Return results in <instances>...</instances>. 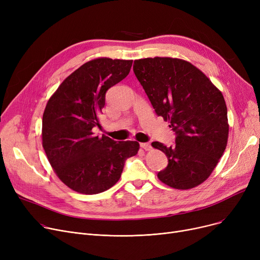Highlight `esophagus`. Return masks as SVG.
Masks as SVG:
<instances>
[{
	"label": "esophagus",
	"mask_w": 260,
	"mask_h": 260,
	"mask_svg": "<svg viewBox=\"0 0 260 260\" xmlns=\"http://www.w3.org/2000/svg\"><path fill=\"white\" fill-rule=\"evenodd\" d=\"M140 147H141L142 149H144V151H149V149L152 148L151 144H149V143H146V142H142V143H140Z\"/></svg>",
	"instance_id": "1"
}]
</instances>
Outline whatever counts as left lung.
<instances>
[{
    "label": "left lung",
    "instance_id": "left-lung-1",
    "mask_svg": "<svg viewBox=\"0 0 260 260\" xmlns=\"http://www.w3.org/2000/svg\"><path fill=\"white\" fill-rule=\"evenodd\" d=\"M133 68L156 114L169 121L176 134L174 146L152 143L169 160L158 178L178 189L201 184L228 143V111L221 91L196 66L181 59L135 60Z\"/></svg>",
    "mask_w": 260,
    "mask_h": 260
}]
</instances>
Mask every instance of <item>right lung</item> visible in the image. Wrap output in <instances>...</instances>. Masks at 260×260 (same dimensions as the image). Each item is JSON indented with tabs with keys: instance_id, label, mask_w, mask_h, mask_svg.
<instances>
[{
	"instance_id": "1",
	"label": "right lung",
	"mask_w": 260,
	"mask_h": 260,
	"mask_svg": "<svg viewBox=\"0 0 260 260\" xmlns=\"http://www.w3.org/2000/svg\"><path fill=\"white\" fill-rule=\"evenodd\" d=\"M133 60L99 58L68 76L48 100L42 120V144L60 180L81 194H99L120 179L125 160L139 151L137 141H115L99 116L106 91L124 79Z\"/></svg>"
}]
</instances>
